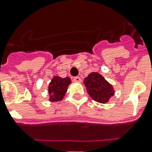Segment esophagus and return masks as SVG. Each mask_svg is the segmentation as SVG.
<instances>
[{"mask_svg":"<svg viewBox=\"0 0 152 152\" xmlns=\"http://www.w3.org/2000/svg\"><path fill=\"white\" fill-rule=\"evenodd\" d=\"M73 81L76 83H80L81 82V79H80V76H76V77H74L73 78Z\"/></svg>","mask_w":152,"mask_h":152,"instance_id":"34e87169","label":"esophagus"}]
</instances>
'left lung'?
I'll return each instance as SVG.
<instances>
[{"label": "left lung", "instance_id": "8db88e82", "mask_svg": "<svg viewBox=\"0 0 152 152\" xmlns=\"http://www.w3.org/2000/svg\"><path fill=\"white\" fill-rule=\"evenodd\" d=\"M87 87V93L95 102L104 104L108 102L114 91L112 87L102 75L97 72H91L83 80Z\"/></svg>", "mask_w": 152, "mask_h": 152}]
</instances>
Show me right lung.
Listing matches in <instances>:
<instances>
[{
	"instance_id": "right-lung-1",
	"label": "right lung",
	"mask_w": 152,
	"mask_h": 152,
	"mask_svg": "<svg viewBox=\"0 0 152 152\" xmlns=\"http://www.w3.org/2000/svg\"><path fill=\"white\" fill-rule=\"evenodd\" d=\"M70 83H71V80L69 77H65V78H61L58 76L54 77L48 87L50 101L56 102L62 99Z\"/></svg>"
}]
</instances>
